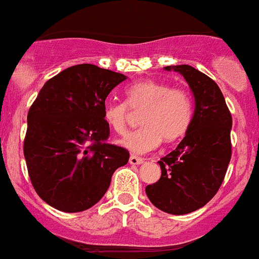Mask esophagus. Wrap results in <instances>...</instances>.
I'll return each mask as SVG.
<instances>
[{
	"label": "esophagus",
	"instance_id": "1",
	"mask_svg": "<svg viewBox=\"0 0 259 259\" xmlns=\"http://www.w3.org/2000/svg\"><path fill=\"white\" fill-rule=\"evenodd\" d=\"M143 162H144V159L139 158V156H135V155H131V156H130V164H142Z\"/></svg>",
	"mask_w": 259,
	"mask_h": 259
}]
</instances>
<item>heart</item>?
I'll list each match as a JSON object with an SVG mask.
<instances>
[{"instance_id":"b5f03b06","label":"heart","mask_w":259,"mask_h":259,"mask_svg":"<svg viewBox=\"0 0 259 259\" xmlns=\"http://www.w3.org/2000/svg\"><path fill=\"white\" fill-rule=\"evenodd\" d=\"M127 102L132 109L140 111L143 127L130 132L119 144L135 154H146L162 142H175L185 135L192 117V99L185 88H169L167 82L143 80L132 84L125 91ZM126 103H105V123L121 135L131 117Z\"/></svg>"}]
</instances>
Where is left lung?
Returning a JSON list of instances; mask_svg holds the SVG:
<instances>
[{
	"mask_svg": "<svg viewBox=\"0 0 259 259\" xmlns=\"http://www.w3.org/2000/svg\"><path fill=\"white\" fill-rule=\"evenodd\" d=\"M194 95V115L178 147L159 160L162 177L146 187L155 207L174 215L203 207L222 185L231 158L233 125L222 92L214 80L190 65H169Z\"/></svg>",
	"mask_w": 259,
	"mask_h": 259,
	"instance_id": "left-lung-1",
	"label": "left lung"
}]
</instances>
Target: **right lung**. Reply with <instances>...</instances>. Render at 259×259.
Wrapping results in <instances>:
<instances>
[{
  "mask_svg": "<svg viewBox=\"0 0 259 259\" xmlns=\"http://www.w3.org/2000/svg\"><path fill=\"white\" fill-rule=\"evenodd\" d=\"M125 76L92 64L73 65L48 80L28 112L24 155L41 199L64 212L88 210L127 164L125 148L105 143V99Z\"/></svg>",
  "mask_w": 259,
  "mask_h": 259,
  "instance_id": "add662e5",
  "label": "right lung"
}]
</instances>
